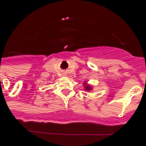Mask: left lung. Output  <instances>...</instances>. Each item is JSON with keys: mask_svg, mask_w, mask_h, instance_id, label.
Returning a JSON list of instances; mask_svg holds the SVG:
<instances>
[{"mask_svg": "<svg viewBox=\"0 0 146 146\" xmlns=\"http://www.w3.org/2000/svg\"><path fill=\"white\" fill-rule=\"evenodd\" d=\"M84 90L87 91H90L91 90H92V87L90 85L87 84V82H84Z\"/></svg>", "mask_w": 146, "mask_h": 146, "instance_id": "8db88e82", "label": "left lung"}]
</instances>
